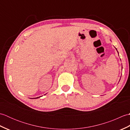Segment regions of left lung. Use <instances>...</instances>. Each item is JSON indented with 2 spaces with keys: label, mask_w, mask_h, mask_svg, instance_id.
I'll list each match as a JSON object with an SVG mask.
<instances>
[{
  "label": "left lung",
  "mask_w": 130,
  "mask_h": 130,
  "mask_svg": "<svg viewBox=\"0 0 130 130\" xmlns=\"http://www.w3.org/2000/svg\"><path fill=\"white\" fill-rule=\"evenodd\" d=\"M116 50L117 51V48H116ZM117 52H118V51H117Z\"/></svg>",
  "instance_id": "1"
}]
</instances>
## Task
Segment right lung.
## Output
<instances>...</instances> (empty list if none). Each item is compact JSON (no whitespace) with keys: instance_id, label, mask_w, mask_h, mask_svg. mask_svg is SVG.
I'll list each match as a JSON object with an SVG mask.
<instances>
[{"instance_id":"right-lung-1","label":"right lung","mask_w":130,"mask_h":130,"mask_svg":"<svg viewBox=\"0 0 130 130\" xmlns=\"http://www.w3.org/2000/svg\"><path fill=\"white\" fill-rule=\"evenodd\" d=\"M40 97H41V96H38V97H36V98H35L34 99H37V98H40Z\"/></svg>"}]
</instances>
